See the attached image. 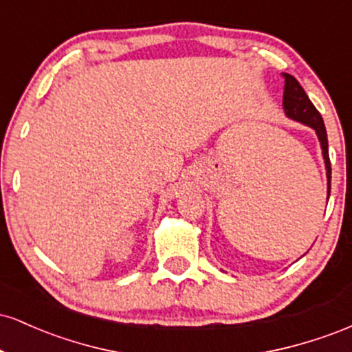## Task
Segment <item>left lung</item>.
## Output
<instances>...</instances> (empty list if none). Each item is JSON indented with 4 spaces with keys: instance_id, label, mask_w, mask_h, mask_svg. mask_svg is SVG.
Returning a JSON list of instances; mask_svg holds the SVG:
<instances>
[{
    "instance_id": "left-lung-1",
    "label": "left lung",
    "mask_w": 352,
    "mask_h": 352,
    "mask_svg": "<svg viewBox=\"0 0 352 352\" xmlns=\"http://www.w3.org/2000/svg\"><path fill=\"white\" fill-rule=\"evenodd\" d=\"M285 76V94H283V107H285L286 116L292 117V119L302 122L309 127H313L316 131L319 137V142H321L322 148V157H324L326 164V175H328V199L331 192V162H329V152H328V134H326L324 122H322V117L319 114V111L314 107V104L311 102L308 94L305 92V89L301 87V84L293 78L292 74H283Z\"/></svg>"
}]
</instances>
